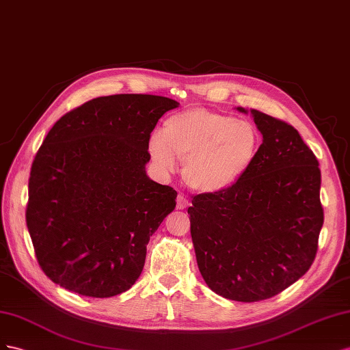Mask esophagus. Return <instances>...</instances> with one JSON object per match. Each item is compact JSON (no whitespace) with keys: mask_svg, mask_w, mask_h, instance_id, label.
Instances as JSON below:
<instances>
[{"mask_svg":"<svg viewBox=\"0 0 350 350\" xmlns=\"http://www.w3.org/2000/svg\"><path fill=\"white\" fill-rule=\"evenodd\" d=\"M187 206H189V199L185 195L178 193V196H177V208L178 209H185Z\"/></svg>","mask_w":350,"mask_h":350,"instance_id":"obj_1","label":"esophagus"}]
</instances>
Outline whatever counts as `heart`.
I'll return each mask as SVG.
<instances>
[{"instance_id": "b5f03b06", "label": "heart", "mask_w": 350, "mask_h": 350, "mask_svg": "<svg viewBox=\"0 0 350 350\" xmlns=\"http://www.w3.org/2000/svg\"><path fill=\"white\" fill-rule=\"evenodd\" d=\"M261 148L256 127L236 117L205 108L170 116L163 133L149 139V154L164 173L185 159L182 174L192 191L202 195L224 192L252 167Z\"/></svg>"}]
</instances>
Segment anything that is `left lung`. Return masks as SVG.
<instances>
[{"instance_id": "left-lung-1", "label": "left lung", "mask_w": 350, "mask_h": 350, "mask_svg": "<svg viewBox=\"0 0 350 350\" xmlns=\"http://www.w3.org/2000/svg\"><path fill=\"white\" fill-rule=\"evenodd\" d=\"M251 114L262 135L252 167L187 208L199 271L213 292L237 302L264 301L297 282L314 262L324 223L314 152L293 126Z\"/></svg>"}]
</instances>
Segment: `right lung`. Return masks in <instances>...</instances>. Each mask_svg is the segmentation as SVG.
<instances>
[{
  "mask_svg": "<svg viewBox=\"0 0 350 350\" xmlns=\"http://www.w3.org/2000/svg\"><path fill=\"white\" fill-rule=\"evenodd\" d=\"M176 107L157 95L99 96L48 132L31 168L26 223L55 284L111 297L141 275L149 237L176 206L174 189L145 172L151 132Z\"/></svg>",
  "mask_w": 350,
  "mask_h": 350,
  "instance_id": "obj_1",
  "label": "right lung"
}]
</instances>
